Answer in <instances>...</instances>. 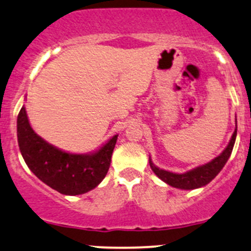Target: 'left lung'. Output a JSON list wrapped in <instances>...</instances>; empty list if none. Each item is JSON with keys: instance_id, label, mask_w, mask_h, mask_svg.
Instances as JSON below:
<instances>
[{"instance_id": "obj_1", "label": "left lung", "mask_w": 251, "mask_h": 251, "mask_svg": "<svg viewBox=\"0 0 251 251\" xmlns=\"http://www.w3.org/2000/svg\"><path fill=\"white\" fill-rule=\"evenodd\" d=\"M236 135L237 129L234 130L228 145H227V147L224 150V152H222L220 156L214 158L209 163L200 165V167L195 168V169L190 170V172L183 173V174H175V173H170L167 172V170L159 169L156 165H153L151 159H150V165H151L153 173L159 179L163 180L164 182L173 186V187L181 188V190H193V188L202 187V186H205L206 183L210 182L221 172L224 165L226 164L227 159L229 158V156L232 153V150H233Z\"/></svg>"}]
</instances>
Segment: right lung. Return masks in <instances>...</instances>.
I'll use <instances>...</instances> for the list:
<instances>
[{
    "label": "right lung",
    "instance_id": "right-lung-1",
    "mask_svg": "<svg viewBox=\"0 0 251 251\" xmlns=\"http://www.w3.org/2000/svg\"><path fill=\"white\" fill-rule=\"evenodd\" d=\"M18 143L25 163L49 187L68 196L86 193L106 176L117 136L93 154L60 151L33 131L23 106L17 121Z\"/></svg>",
    "mask_w": 251,
    "mask_h": 251
}]
</instances>
